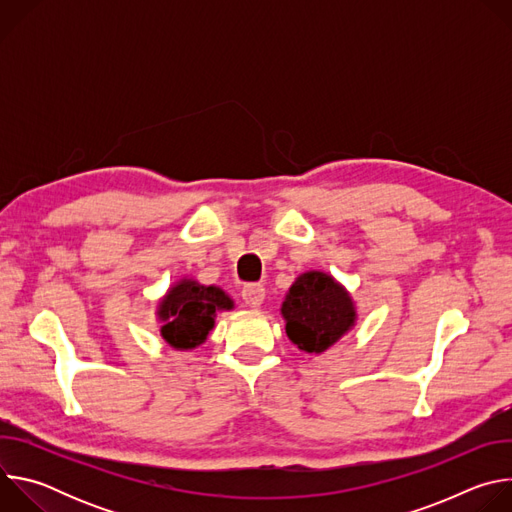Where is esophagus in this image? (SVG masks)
Here are the masks:
<instances>
[{
	"label": "esophagus",
	"instance_id": "esophagus-1",
	"mask_svg": "<svg viewBox=\"0 0 512 512\" xmlns=\"http://www.w3.org/2000/svg\"><path fill=\"white\" fill-rule=\"evenodd\" d=\"M241 296L249 308H261L265 300V287L261 283H247L241 291Z\"/></svg>",
	"mask_w": 512,
	"mask_h": 512
}]
</instances>
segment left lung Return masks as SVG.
Instances as JSON below:
<instances>
[{"instance_id": "obj_1", "label": "left lung", "mask_w": 512, "mask_h": 512, "mask_svg": "<svg viewBox=\"0 0 512 512\" xmlns=\"http://www.w3.org/2000/svg\"><path fill=\"white\" fill-rule=\"evenodd\" d=\"M285 334L300 350L322 354L356 324V302L330 273L310 269L296 277L281 304Z\"/></svg>"}]
</instances>
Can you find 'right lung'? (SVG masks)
Here are the masks:
<instances>
[{"label":"right lung","mask_w":512,"mask_h":512,"mask_svg":"<svg viewBox=\"0 0 512 512\" xmlns=\"http://www.w3.org/2000/svg\"><path fill=\"white\" fill-rule=\"evenodd\" d=\"M231 310H235V302L225 289L182 277L156 304L160 336L176 350H194L206 342L216 314Z\"/></svg>","instance_id":"add662e5"}]
</instances>
